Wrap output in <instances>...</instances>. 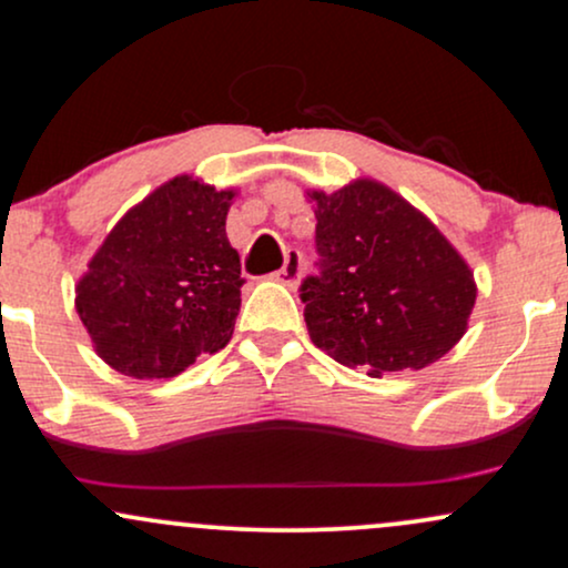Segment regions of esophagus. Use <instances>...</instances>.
<instances>
[{
	"label": "esophagus",
	"instance_id": "obj_1",
	"mask_svg": "<svg viewBox=\"0 0 568 568\" xmlns=\"http://www.w3.org/2000/svg\"><path fill=\"white\" fill-rule=\"evenodd\" d=\"M301 271H303V254L297 250H290L284 254L282 271H276L273 276H276V282H282L284 286H295L301 282Z\"/></svg>",
	"mask_w": 568,
	"mask_h": 568
}]
</instances>
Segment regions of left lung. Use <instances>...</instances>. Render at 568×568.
<instances>
[{
    "instance_id": "1",
    "label": "left lung",
    "mask_w": 568,
    "mask_h": 568,
    "mask_svg": "<svg viewBox=\"0 0 568 568\" xmlns=\"http://www.w3.org/2000/svg\"><path fill=\"white\" fill-rule=\"evenodd\" d=\"M318 273L301 284L314 346L367 375L422 369L462 341L473 271L403 195L375 180L314 190Z\"/></svg>"
}]
</instances>
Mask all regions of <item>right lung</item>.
I'll return each instance as SVG.
<instances>
[{
  "label": "right lung",
  "mask_w": 568,
  "mask_h": 568,
  "mask_svg": "<svg viewBox=\"0 0 568 568\" xmlns=\"http://www.w3.org/2000/svg\"><path fill=\"white\" fill-rule=\"evenodd\" d=\"M233 199L176 176L112 227L74 297L106 365L131 378H174L227 346L244 284L225 233Z\"/></svg>",
  "instance_id": "add662e5"
}]
</instances>
